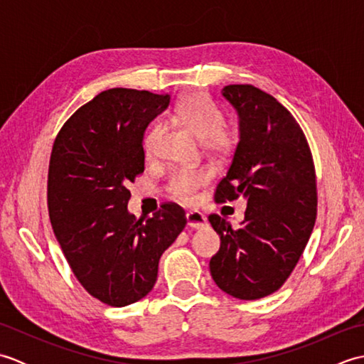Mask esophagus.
<instances>
[{
	"instance_id": "1",
	"label": "esophagus",
	"mask_w": 364,
	"mask_h": 364,
	"mask_svg": "<svg viewBox=\"0 0 364 364\" xmlns=\"http://www.w3.org/2000/svg\"><path fill=\"white\" fill-rule=\"evenodd\" d=\"M186 219H188V225L191 228H196L200 230L208 225V220H206V215L200 211H189L186 214Z\"/></svg>"
}]
</instances>
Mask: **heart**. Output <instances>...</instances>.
Returning a JSON list of instances; mask_svg holds the SVG:
<instances>
[{
    "mask_svg": "<svg viewBox=\"0 0 364 364\" xmlns=\"http://www.w3.org/2000/svg\"><path fill=\"white\" fill-rule=\"evenodd\" d=\"M178 119L189 129L202 137L206 150L213 153H227L235 144V134L223 125V114L211 98L203 94H192L176 107ZM161 123H154L144 136V153L146 158L154 156L156 142L161 136ZM210 172L206 168H183L175 170L168 176L167 189L173 198L183 203H192L197 198L198 189L210 181Z\"/></svg>",
    "mask_w": 364,
    "mask_h": 364,
    "instance_id": "1",
    "label": "heart"
}]
</instances>
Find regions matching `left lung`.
I'll list each match as a JSON object with an SVG mask.
<instances>
[{
  "label": "left lung",
  "mask_w": 364,
  "mask_h": 364,
  "mask_svg": "<svg viewBox=\"0 0 364 364\" xmlns=\"http://www.w3.org/2000/svg\"><path fill=\"white\" fill-rule=\"evenodd\" d=\"M222 95L239 115V142L218 203L244 197L242 227L210 214L220 249L210 261L213 280L241 300L278 291L304 253L318 213L313 154L297 120L250 84H230Z\"/></svg>",
  "instance_id": "8db88e82"
}]
</instances>
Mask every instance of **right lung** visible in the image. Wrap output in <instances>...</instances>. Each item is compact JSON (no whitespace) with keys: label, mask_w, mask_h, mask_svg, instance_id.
Listing matches in <instances>:
<instances>
[{"label":"right lung","mask_w":364,"mask_h":364,"mask_svg":"<svg viewBox=\"0 0 364 364\" xmlns=\"http://www.w3.org/2000/svg\"><path fill=\"white\" fill-rule=\"evenodd\" d=\"M168 102L149 90H105L54 139L46 192L54 236L82 288L109 306L153 289L161 255L186 227L176 203L146 220L128 213L127 186L144 173V131Z\"/></svg>","instance_id":"right-lung-1"}]
</instances>
